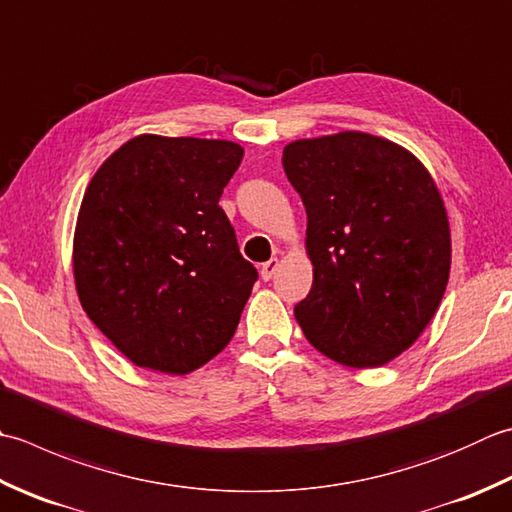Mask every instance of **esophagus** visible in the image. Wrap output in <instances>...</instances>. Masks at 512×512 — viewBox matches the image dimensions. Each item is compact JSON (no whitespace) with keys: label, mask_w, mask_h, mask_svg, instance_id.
Segmentation results:
<instances>
[{"label":"esophagus","mask_w":512,"mask_h":512,"mask_svg":"<svg viewBox=\"0 0 512 512\" xmlns=\"http://www.w3.org/2000/svg\"><path fill=\"white\" fill-rule=\"evenodd\" d=\"M277 268H279V259L273 257V259H268L266 264H262V270H259V273H262V279H266L268 282V279L277 273Z\"/></svg>","instance_id":"34e87169"}]
</instances>
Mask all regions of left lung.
Here are the masks:
<instances>
[{
  "instance_id": "obj_1",
  "label": "left lung",
  "mask_w": 512,
  "mask_h": 512,
  "mask_svg": "<svg viewBox=\"0 0 512 512\" xmlns=\"http://www.w3.org/2000/svg\"><path fill=\"white\" fill-rule=\"evenodd\" d=\"M282 164L306 206L313 264L297 324L342 366L393 362L424 333L448 284L453 248L435 179L404 146L359 130L290 142Z\"/></svg>"
}]
</instances>
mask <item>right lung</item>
Returning a JSON list of instances; mask_svg holds the SVG:
<instances>
[{
	"label": "right lung",
	"mask_w": 512,
	"mask_h": 512,
	"mask_svg": "<svg viewBox=\"0 0 512 512\" xmlns=\"http://www.w3.org/2000/svg\"><path fill=\"white\" fill-rule=\"evenodd\" d=\"M244 148L137 135L97 168L79 206V302L139 368L188 375L222 353L257 279L219 206Z\"/></svg>",
	"instance_id": "add662e5"
}]
</instances>
